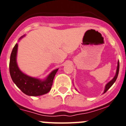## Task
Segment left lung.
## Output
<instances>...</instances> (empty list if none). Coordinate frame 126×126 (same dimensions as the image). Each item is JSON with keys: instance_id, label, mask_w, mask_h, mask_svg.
Instances as JSON below:
<instances>
[{"instance_id": "8db88e82", "label": "left lung", "mask_w": 126, "mask_h": 126, "mask_svg": "<svg viewBox=\"0 0 126 126\" xmlns=\"http://www.w3.org/2000/svg\"><path fill=\"white\" fill-rule=\"evenodd\" d=\"M119 70V62L118 61V62H117V70H116V75H115L114 77L113 78V79H112V80H111L109 82V83H107L106 85V86H105V89H104V93H105L108 90H109V88L112 86V85L114 84V82L116 81V79H117V76H118Z\"/></svg>"}]
</instances>
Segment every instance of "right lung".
I'll return each instance as SVG.
<instances>
[{
  "instance_id": "obj_1",
  "label": "right lung",
  "mask_w": 126,
  "mask_h": 126,
  "mask_svg": "<svg viewBox=\"0 0 126 126\" xmlns=\"http://www.w3.org/2000/svg\"><path fill=\"white\" fill-rule=\"evenodd\" d=\"M21 36L19 40L24 36ZM18 44L16 43L10 55L9 71L14 83L24 94L31 96H38L47 94L50 91L54 77L58 68L54 70L45 79H37L23 73L18 68L17 63Z\"/></svg>"
}]
</instances>
